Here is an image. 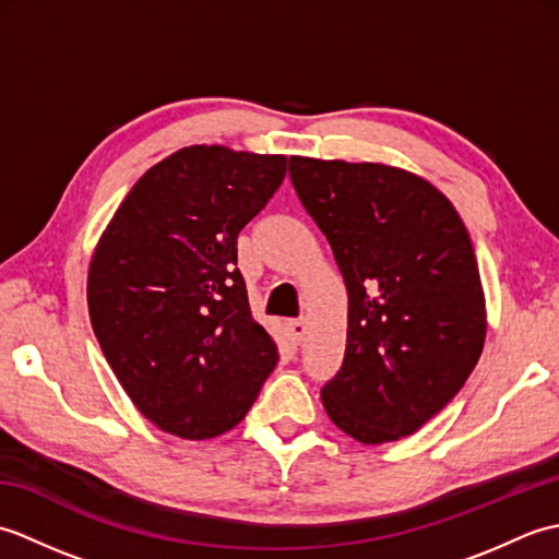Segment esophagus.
<instances>
[{
    "instance_id": "esophagus-1",
    "label": "esophagus",
    "mask_w": 559,
    "mask_h": 559,
    "mask_svg": "<svg viewBox=\"0 0 559 559\" xmlns=\"http://www.w3.org/2000/svg\"><path fill=\"white\" fill-rule=\"evenodd\" d=\"M288 331H290L293 341L300 343L307 334V322H305V319H293V322H288Z\"/></svg>"
}]
</instances>
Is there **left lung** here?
Segmentation results:
<instances>
[{"instance_id": "8db88e82", "label": "left lung", "mask_w": 559, "mask_h": 559, "mask_svg": "<svg viewBox=\"0 0 559 559\" xmlns=\"http://www.w3.org/2000/svg\"><path fill=\"white\" fill-rule=\"evenodd\" d=\"M290 180L348 293L326 415L360 444L418 432L459 394L488 331L466 225L430 180L396 165L290 156Z\"/></svg>"}]
</instances>
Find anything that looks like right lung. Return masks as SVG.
I'll return each instance as SVG.
<instances>
[{
    "mask_svg": "<svg viewBox=\"0 0 559 559\" xmlns=\"http://www.w3.org/2000/svg\"><path fill=\"white\" fill-rule=\"evenodd\" d=\"M286 156L197 144L153 165L93 249L88 314L139 413L182 439L233 430L278 362L249 310L237 235Z\"/></svg>",
    "mask_w": 559,
    "mask_h": 559,
    "instance_id": "add662e5",
    "label": "right lung"
}]
</instances>
